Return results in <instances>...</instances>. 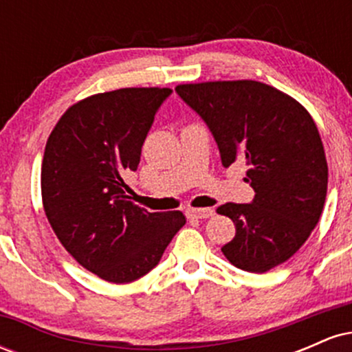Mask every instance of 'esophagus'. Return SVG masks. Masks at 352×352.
<instances>
[{
    "label": "esophagus",
    "instance_id": "esophagus-1",
    "mask_svg": "<svg viewBox=\"0 0 352 352\" xmlns=\"http://www.w3.org/2000/svg\"><path fill=\"white\" fill-rule=\"evenodd\" d=\"M215 210L213 208H188L187 217L193 218V220H205V218L213 217Z\"/></svg>",
    "mask_w": 352,
    "mask_h": 352
}]
</instances>
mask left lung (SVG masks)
Instances as JSON below:
<instances>
[{
	"label": "left lung",
	"mask_w": 352,
	"mask_h": 352,
	"mask_svg": "<svg viewBox=\"0 0 352 352\" xmlns=\"http://www.w3.org/2000/svg\"><path fill=\"white\" fill-rule=\"evenodd\" d=\"M204 120L221 164L248 165L250 204H225L235 238L221 248L236 268L265 273L285 263L316 227L328 190V164L318 127L289 96L256 80H218L175 87Z\"/></svg>",
	"instance_id": "1"
}]
</instances>
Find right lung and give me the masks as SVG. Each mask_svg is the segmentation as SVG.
<instances>
[{"instance_id":"right-lung-1","label":"right lung","mask_w":352,"mask_h":352,"mask_svg":"<svg viewBox=\"0 0 352 352\" xmlns=\"http://www.w3.org/2000/svg\"><path fill=\"white\" fill-rule=\"evenodd\" d=\"M172 89L129 87L66 111L47 139L43 205L56 236L79 265L111 283H131L159 265L182 212L151 213L127 195L157 111Z\"/></svg>"}]
</instances>
